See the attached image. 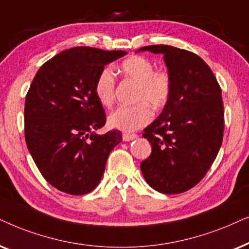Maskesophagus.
I'll return each instance as SVG.
<instances>
[{"label":"esophagus","mask_w":249,"mask_h":249,"mask_svg":"<svg viewBox=\"0 0 249 249\" xmlns=\"http://www.w3.org/2000/svg\"><path fill=\"white\" fill-rule=\"evenodd\" d=\"M137 138H138L137 134H130V133H124V134H123V140L126 141V142L134 140V139H137Z\"/></svg>","instance_id":"esophagus-1"}]
</instances>
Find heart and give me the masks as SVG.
Here are the masks:
<instances>
[{
  "instance_id": "b5f03b06",
  "label": "heart",
  "mask_w": 249,
  "mask_h": 249,
  "mask_svg": "<svg viewBox=\"0 0 249 249\" xmlns=\"http://www.w3.org/2000/svg\"><path fill=\"white\" fill-rule=\"evenodd\" d=\"M118 71L125 78L138 83L135 92L137 105L118 107L108 116L109 126L123 132H133L145 126L152 118L149 104L155 109L167 104L172 92V79L167 71H154L148 58L133 55L119 65ZM115 76L109 68L102 69L94 84V94L99 104L109 107L114 102Z\"/></svg>"
}]
</instances>
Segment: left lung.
I'll return each mask as SVG.
<instances>
[{
  "instance_id": "8db88e82",
  "label": "left lung",
  "mask_w": 249,
  "mask_h": 249,
  "mask_svg": "<svg viewBox=\"0 0 249 249\" xmlns=\"http://www.w3.org/2000/svg\"><path fill=\"white\" fill-rule=\"evenodd\" d=\"M163 54L172 92L160 115L143 130L152 150L141 163L144 180L160 194L194 188L216 158L223 139L222 92L200 57L171 45H149L137 52Z\"/></svg>"
}]
</instances>
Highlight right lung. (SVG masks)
Segmentation results:
<instances>
[{
    "mask_svg": "<svg viewBox=\"0 0 249 249\" xmlns=\"http://www.w3.org/2000/svg\"><path fill=\"white\" fill-rule=\"evenodd\" d=\"M89 46L65 50L46 61L25 101V139L50 184L69 195L97 188L122 133L97 131L106 124L94 84L105 66L126 54Z\"/></svg>",
    "mask_w": 249,
    "mask_h": 249,
    "instance_id": "1",
    "label": "right lung"
}]
</instances>
